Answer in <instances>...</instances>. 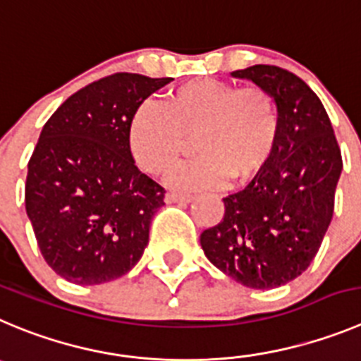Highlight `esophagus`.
I'll return each instance as SVG.
<instances>
[{
    "label": "esophagus",
    "mask_w": 361,
    "mask_h": 361,
    "mask_svg": "<svg viewBox=\"0 0 361 361\" xmlns=\"http://www.w3.org/2000/svg\"><path fill=\"white\" fill-rule=\"evenodd\" d=\"M192 194H188V192H178V190H169L167 194H165V201L167 203H188V201H192Z\"/></svg>",
    "instance_id": "obj_1"
}]
</instances>
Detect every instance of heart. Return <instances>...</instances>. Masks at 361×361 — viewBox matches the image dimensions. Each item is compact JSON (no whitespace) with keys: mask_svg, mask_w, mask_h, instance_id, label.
Listing matches in <instances>:
<instances>
[{"mask_svg":"<svg viewBox=\"0 0 361 361\" xmlns=\"http://www.w3.org/2000/svg\"><path fill=\"white\" fill-rule=\"evenodd\" d=\"M279 131L278 104L265 87L197 78L167 90L161 106L139 104L128 124V142L140 169L164 174L194 135L200 154L174 169L171 183L212 188L257 178L274 157Z\"/></svg>","mask_w":361,"mask_h":361,"instance_id":"b5f03b06","label":"heart"}]
</instances>
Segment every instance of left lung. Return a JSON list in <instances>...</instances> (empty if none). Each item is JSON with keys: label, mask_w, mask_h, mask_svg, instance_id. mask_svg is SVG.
<instances>
[{"label": "left lung", "mask_w": 361, "mask_h": 361, "mask_svg": "<svg viewBox=\"0 0 361 361\" xmlns=\"http://www.w3.org/2000/svg\"><path fill=\"white\" fill-rule=\"evenodd\" d=\"M231 76L274 96L281 131L267 167L222 200L224 217L201 233V247L219 271L265 290L301 276L317 255L335 210L342 154L321 99L294 73L260 63Z\"/></svg>", "instance_id": "left-lung-1"}]
</instances>
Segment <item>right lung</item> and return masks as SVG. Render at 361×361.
Here are the masks:
<instances>
[{"instance_id":"1","label":"right lung","mask_w":361,"mask_h":361,"mask_svg":"<svg viewBox=\"0 0 361 361\" xmlns=\"http://www.w3.org/2000/svg\"><path fill=\"white\" fill-rule=\"evenodd\" d=\"M171 80L110 74L67 97L44 124L28 161L26 214L44 260L67 281H112L142 257L165 190L135 165L128 124Z\"/></svg>"}]
</instances>
